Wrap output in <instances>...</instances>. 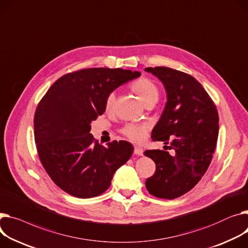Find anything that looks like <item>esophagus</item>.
<instances>
[{
    "label": "esophagus",
    "instance_id": "obj_1",
    "mask_svg": "<svg viewBox=\"0 0 248 248\" xmlns=\"http://www.w3.org/2000/svg\"><path fill=\"white\" fill-rule=\"evenodd\" d=\"M134 153H135V155H143V150H142L141 147H139V146H135Z\"/></svg>",
    "mask_w": 248,
    "mask_h": 248
}]
</instances>
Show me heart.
<instances>
[{"label": "heart", "mask_w": 248, "mask_h": 248, "mask_svg": "<svg viewBox=\"0 0 248 248\" xmlns=\"http://www.w3.org/2000/svg\"><path fill=\"white\" fill-rule=\"evenodd\" d=\"M131 91L139 95L140 101L144 106L155 104L158 100L159 91L157 86L151 79L146 78H141L130 86ZM115 103V93L113 92L109 93L106 98L105 107L108 111L112 110ZM147 124H127L122 129V134L128 140L135 142L141 141L147 131Z\"/></svg>", "instance_id": "b5f03b06"}]
</instances>
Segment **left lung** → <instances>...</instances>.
I'll return each mask as SVG.
<instances>
[{"label":"left lung","mask_w":248,"mask_h":248,"mask_svg":"<svg viewBox=\"0 0 248 248\" xmlns=\"http://www.w3.org/2000/svg\"><path fill=\"white\" fill-rule=\"evenodd\" d=\"M166 88L168 102L153 129L152 139L169 143L175 155L145 151L156 166L145 186L158 199L184 195L207 170L218 137V112L211 97L193 77L166 67L146 68Z\"/></svg>","instance_id":"8db88e82"}]
</instances>
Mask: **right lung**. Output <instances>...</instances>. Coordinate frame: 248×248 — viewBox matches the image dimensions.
<instances>
[{"mask_svg":"<svg viewBox=\"0 0 248 248\" xmlns=\"http://www.w3.org/2000/svg\"><path fill=\"white\" fill-rule=\"evenodd\" d=\"M140 76L123 69H84L61 77L43 96L34 118L35 141L44 169L61 189L79 199L100 195L133 155L128 141L106 147L90 131L106 110L108 94Z\"/></svg>","mask_w":248,"mask_h":248,"instance_id":"obj_1","label":"right lung"}]
</instances>
